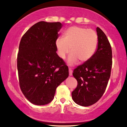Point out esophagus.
Instances as JSON below:
<instances>
[{"label":"esophagus","instance_id":"34e87169","mask_svg":"<svg viewBox=\"0 0 127 127\" xmlns=\"http://www.w3.org/2000/svg\"><path fill=\"white\" fill-rule=\"evenodd\" d=\"M69 76H72V72H73V71H72V69H71L70 68H69Z\"/></svg>","mask_w":127,"mask_h":127}]
</instances>
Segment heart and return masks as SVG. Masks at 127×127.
I'll list each match as a JSON object with an SVG mask.
<instances>
[{
    "instance_id": "heart-1",
    "label": "heart",
    "mask_w": 127,
    "mask_h": 127,
    "mask_svg": "<svg viewBox=\"0 0 127 127\" xmlns=\"http://www.w3.org/2000/svg\"><path fill=\"white\" fill-rule=\"evenodd\" d=\"M98 45V36L91 29L79 27L69 28L64 32L63 38L59 37L55 41L57 54L65 59L69 52L67 63L73 65L78 60L81 62L87 61L94 55Z\"/></svg>"
}]
</instances>
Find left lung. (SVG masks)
Returning <instances> with one entry per match:
<instances>
[{"label":"left lung","instance_id":"obj_1","mask_svg":"<svg viewBox=\"0 0 127 127\" xmlns=\"http://www.w3.org/2000/svg\"><path fill=\"white\" fill-rule=\"evenodd\" d=\"M98 45L91 59L74 69L73 76L77 86L72 93L74 102L89 106L98 102L105 93L110 77L112 51L106 34L96 28Z\"/></svg>","mask_w":127,"mask_h":127}]
</instances>
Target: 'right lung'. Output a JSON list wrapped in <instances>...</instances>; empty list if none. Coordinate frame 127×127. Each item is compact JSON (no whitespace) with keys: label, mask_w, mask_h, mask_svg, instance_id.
Listing matches in <instances>:
<instances>
[{"label":"right lung","mask_w":127,"mask_h":127,"mask_svg":"<svg viewBox=\"0 0 127 127\" xmlns=\"http://www.w3.org/2000/svg\"><path fill=\"white\" fill-rule=\"evenodd\" d=\"M61 22L40 21L24 34L17 55L19 83L25 98L36 105L51 102L59 85L69 76L67 66L57 55L55 41Z\"/></svg>","instance_id":"right-lung-1"}]
</instances>
